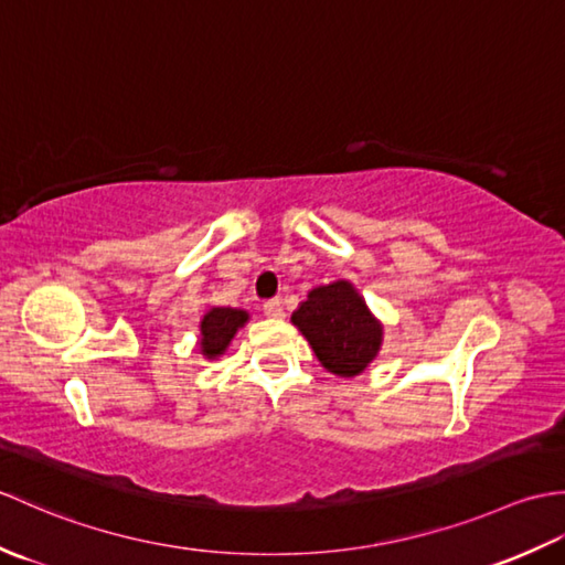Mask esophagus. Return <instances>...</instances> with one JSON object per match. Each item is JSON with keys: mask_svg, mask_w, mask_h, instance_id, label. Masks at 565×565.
Returning a JSON list of instances; mask_svg holds the SVG:
<instances>
[{"mask_svg": "<svg viewBox=\"0 0 565 565\" xmlns=\"http://www.w3.org/2000/svg\"><path fill=\"white\" fill-rule=\"evenodd\" d=\"M264 313H267V318H274V320L284 318V306H281L279 298H274V301L264 303Z\"/></svg>", "mask_w": 565, "mask_h": 565, "instance_id": "34e87169", "label": "esophagus"}]
</instances>
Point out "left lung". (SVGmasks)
Wrapping results in <instances>:
<instances>
[{"label":"left lung","mask_w":565,"mask_h":565,"mask_svg":"<svg viewBox=\"0 0 565 565\" xmlns=\"http://www.w3.org/2000/svg\"><path fill=\"white\" fill-rule=\"evenodd\" d=\"M318 362L330 374L354 379L371 366L383 344V322L347 279L316 286L291 316Z\"/></svg>","instance_id":"left-lung-1"}]
</instances>
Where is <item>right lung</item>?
I'll use <instances>...</instances> for the list:
<instances>
[{
	"label": "right lung",
	"instance_id": "1",
	"mask_svg": "<svg viewBox=\"0 0 565 565\" xmlns=\"http://www.w3.org/2000/svg\"><path fill=\"white\" fill-rule=\"evenodd\" d=\"M249 322V313L243 308L231 306H209L199 322V352L203 359H218L227 352L239 328Z\"/></svg>",
	"mask_w": 565,
	"mask_h": 565
}]
</instances>
